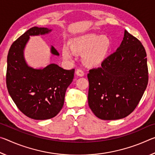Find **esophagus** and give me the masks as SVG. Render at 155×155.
Masks as SVG:
<instances>
[{
  "instance_id": "1",
  "label": "esophagus",
  "mask_w": 155,
  "mask_h": 155,
  "mask_svg": "<svg viewBox=\"0 0 155 155\" xmlns=\"http://www.w3.org/2000/svg\"><path fill=\"white\" fill-rule=\"evenodd\" d=\"M76 74L78 76V77H83L84 76L83 70L81 69H77V70H76Z\"/></svg>"
}]
</instances>
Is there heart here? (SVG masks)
I'll return each instance as SVG.
<instances>
[{
    "label": "heart",
    "instance_id": "heart-1",
    "mask_svg": "<svg viewBox=\"0 0 155 155\" xmlns=\"http://www.w3.org/2000/svg\"><path fill=\"white\" fill-rule=\"evenodd\" d=\"M111 46L109 38L95 33H88L77 37L72 40V46L65 44L62 53L65 59H72L74 52H84L83 61L89 66L101 64L108 54Z\"/></svg>",
    "mask_w": 155,
    "mask_h": 155
}]
</instances>
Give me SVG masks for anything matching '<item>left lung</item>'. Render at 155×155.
<instances>
[{"instance_id": "1", "label": "left lung", "mask_w": 155, "mask_h": 155, "mask_svg": "<svg viewBox=\"0 0 155 155\" xmlns=\"http://www.w3.org/2000/svg\"><path fill=\"white\" fill-rule=\"evenodd\" d=\"M89 72L88 104L94 115L104 120L124 118L134 111L148 85L145 48L125 30L116 51Z\"/></svg>"}]
</instances>
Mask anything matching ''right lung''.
Masks as SVG:
<instances>
[{"label":"right lung","mask_w":155,"mask_h":155,"mask_svg":"<svg viewBox=\"0 0 155 155\" xmlns=\"http://www.w3.org/2000/svg\"><path fill=\"white\" fill-rule=\"evenodd\" d=\"M51 31L31 28L12 44L7 55L6 83L9 95L21 112L37 120L51 119L59 114L65 91L74 78V69L64 70L54 64L34 69L25 61L24 50L30 36L45 35ZM51 52L59 55L53 46Z\"/></svg>","instance_id":"right-lung-1"}]
</instances>
